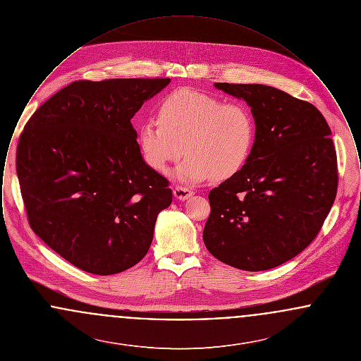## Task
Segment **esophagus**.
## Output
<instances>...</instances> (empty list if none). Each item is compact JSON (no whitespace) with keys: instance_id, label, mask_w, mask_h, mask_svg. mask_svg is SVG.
I'll return each instance as SVG.
<instances>
[{"instance_id":"34e87169","label":"esophagus","mask_w":361,"mask_h":361,"mask_svg":"<svg viewBox=\"0 0 361 361\" xmlns=\"http://www.w3.org/2000/svg\"><path fill=\"white\" fill-rule=\"evenodd\" d=\"M173 195L178 200H187L193 195V190L185 188V187H176V188L173 189Z\"/></svg>"}]
</instances>
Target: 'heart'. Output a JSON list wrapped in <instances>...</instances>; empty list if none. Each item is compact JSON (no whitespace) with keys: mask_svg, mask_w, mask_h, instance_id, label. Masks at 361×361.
<instances>
[{"mask_svg":"<svg viewBox=\"0 0 361 361\" xmlns=\"http://www.w3.org/2000/svg\"><path fill=\"white\" fill-rule=\"evenodd\" d=\"M256 140V121L242 102H226L188 87L169 94L158 108V121H142L137 147L145 164L164 173L185 150L176 176L197 183L212 176L224 181L247 162ZM185 147L183 148L182 146Z\"/></svg>","mask_w":361,"mask_h":361,"instance_id":"1","label":"heart"}]
</instances>
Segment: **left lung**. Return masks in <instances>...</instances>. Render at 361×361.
<instances>
[{
    "mask_svg": "<svg viewBox=\"0 0 361 361\" xmlns=\"http://www.w3.org/2000/svg\"><path fill=\"white\" fill-rule=\"evenodd\" d=\"M214 86L246 102L256 121L245 166L208 195L203 240L219 261L249 272L272 269L305 250L337 195V155L312 104L261 84Z\"/></svg>",
    "mask_w": 361,
    "mask_h": 361,
    "instance_id": "1",
    "label": "left lung"
}]
</instances>
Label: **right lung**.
Segmentation results:
<instances>
[{
  "mask_svg": "<svg viewBox=\"0 0 361 361\" xmlns=\"http://www.w3.org/2000/svg\"><path fill=\"white\" fill-rule=\"evenodd\" d=\"M169 78L75 81L40 105L20 137L16 171L30 226L94 275L146 256L169 181L150 169L131 119Z\"/></svg>",
  "mask_w": 361,
  "mask_h": 361,
  "instance_id": "obj_1",
  "label": "right lung"
}]
</instances>
